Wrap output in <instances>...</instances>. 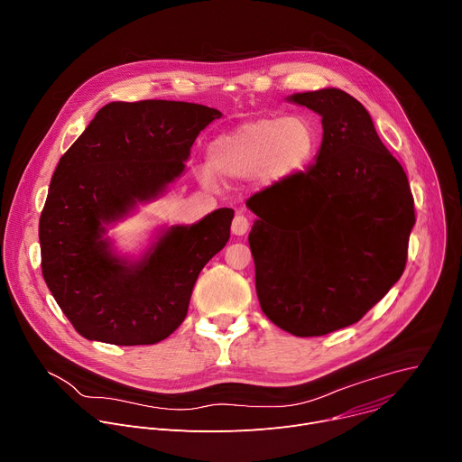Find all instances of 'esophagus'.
I'll return each mask as SVG.
<instances>
[{
  "label": "esophagus",
  "instance_id": "esophagus-1",
  "mask_svg": "<svg viewBox=\"0 0 462 462\" xmlns=\"http://www.w3.org/2000/svg\"><path fill=\"white\" fill-rule=\"evenodd\" d=\"M247 229H250V222H247V218L242 215V212H238V215L233 218V226H231L233 235L242 236L247 233Z\"/></svg>",
  "mask_w": 462,
  "mask_h": 462
}]
</instances>
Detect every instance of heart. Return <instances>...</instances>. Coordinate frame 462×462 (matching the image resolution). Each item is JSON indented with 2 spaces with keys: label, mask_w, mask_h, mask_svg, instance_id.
Segmentation results:
<instances>
[{
  "label": "heart",
  "mask_w": 462,
  "mask_h": 462,
  "mask_svg": "<svg viewBox=\"0 0 462 462\" xmlns=\"http://www.w3.org/2000/svg\"><path fill=\"white\" fill-rule=\"evenodd\" d=\"M318 148L320 131L309 116H259L212 140L207 166L220 181L255 177L261 187H275L303 173ZM201 181L210 185V177L203 173Z\"/></svg>",
  "instance_id": "heart-1"
}]
</instances>
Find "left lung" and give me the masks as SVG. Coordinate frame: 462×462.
Instances as JSON below:
<instances>
[{
    "mask_svg": "<svg viewBox=\"0 0 462 462\" xmlns=\"http://www.w3.org/2000/svg\"><path fill=\"white\" fill-rule=\"evenodd\" d=\"M287 101L322 116L307 171L245 201L263 312L296 337L347 328L393 289L407 263L414 201L402 164L372 116L340 88Z\"/></svg>",
    "mask_w": 462,
    "mask_h": 462,
    "instance_id": "left-lung-1",
    "label": "left lung"
}]
</instances>
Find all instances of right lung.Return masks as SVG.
I'll use <instances>...</instances> for the list:
<instances>
[{"instance_id": "add662e5", "label": "right lung", "mask_w": 462, "mask_h": 462, "mask_svg": "<svg viewBox=\"0 0 462 462\" xmlns=\"http://www.w3.org/2000/svg\"><path fill=\"white\" fill-rule=\"evenodd\" d=\"M220 116L187 101H113L60 157L39 224L42 275L81 337L157 344L185 320L194 282L227 244L235 210L161 226L138 254H122L109 231L166 194L198 134Z\"/></svg>"}]
</instances>
